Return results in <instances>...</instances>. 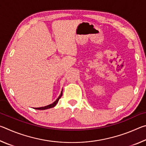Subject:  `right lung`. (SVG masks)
<instances>
[{
    "mask_svg": "<svg viewBox=\"0 0 146 146\" xmlns=\"http://www.w3.org/2000/svg\"><path fill=\"white\" fill-rule=\"evenodd\" d=\"M62 92L60 93V96H59L58 98L56 99L55 102H54L53 104H49L47 106H44V107H41V108H35V110H46V109H49V108H53L54 106H55V105L57 104V102H58L59 99H60V97H62Z\"/></svg>",
    "mask_w": 146,
    "mask_h": 146,
    "instance_id": "add662e5",
    "label": "right lung"
}]
</instances>
